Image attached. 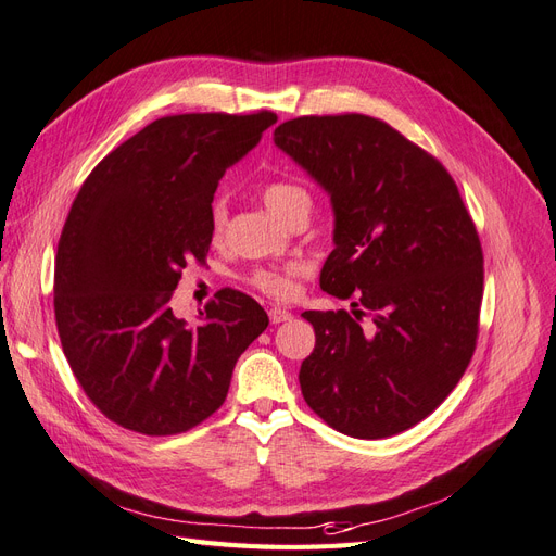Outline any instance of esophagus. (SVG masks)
<instances>
[{"label":"esophagus","mask_w":556,"mask_h":556,"mask_svg":"<svg viewBox=\"0 0 556 556\" xmlns=\"http://www.w3.org/2000/svg\"><path fill=\"white\" fill-rule=\"evenodd\" d=\"M267 316H270V320H273L275 326L286 324V320H291V312H289V309H281V307H270V312H267Z\"/></svg>","instance_id":"1"}]
</instances>
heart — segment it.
Here are the masks:
<instances>
[{
	"label": "heart",
	"instance_id": "obj_1",
	"mask_svg": "<svg viewBox=\"0 0 556 556\" xmlns=\"http://www.w3.org/2000/svg\"><path fill=\"white\" fill-rule=\"evenodd\" d=\"M261 199L279 219L291 222L300 212H312V195L298 182L291 180H267L261 185ZM210 236L219 242L228 228V201L224 195H214L207 210ZM302 273L300 265H279V267H254L247 277V283L254 286L267 298L289 300L295 293L298 277Z\"/></svg>",
	"mask_w": 556,
	"mask_h": 556
}]
</instances>
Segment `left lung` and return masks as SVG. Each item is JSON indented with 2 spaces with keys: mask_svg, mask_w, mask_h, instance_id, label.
<instances>
[{
  "mask_svg": "<svg viewBox=\"0 0 556 556\" xmlns=\"http://www.w3.org/2000/svg\"><path fill=\"white\" fill-rule=\"evenodd\" d=\"M275 142L334 207L320 289L353 312H304L316 346L302 397L332 429L386 439L425 420L467 371L485 267L471 214L441 161L388 122L302 115Z\"/></svg>",
  "mask_w": 556,
  "mask_h": 556,
  "instance_id": "1",
  "label": "left lung"
}]
</instances>
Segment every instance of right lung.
Instances as JSON below:
<instances>
[{
    "label": "right lung",
    "mask_w": 556,
    "mask_h": 556,
    "mask_svg": "<svg viewBox=\"0 0 556 556\" xmlns=\"http://www.w3.org/2000/svg\"><path fill=\"white\" fill-rule=\"evenodd\" d=\"M275 122L273 111L159 117L105 154L74 199L52 283L58 334L87 400L115 425L146 437L201 425L270 324L232 289L195 326L170 298L187 263L205 265L207 210L226 168Z\"/></svg>",
    "instance_id": "1"
}]
</instances>
